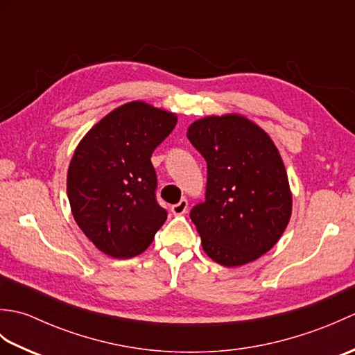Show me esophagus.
<instances>
[{
	"label": "esophagus",
	"mask_w": 355,
	"mask_h": 355,
	"mask_svg": "<svg viewBox=\"0 0 355 355\" xmlns=\"http://www.w3.org/2000/svg\"><path fill=\"white\" fill-rule=\"evenodd\" d=\"M171 212H172L173 215H177V216L184 215V214L187 212V200H186V198H182V200H180V201L177 202V205L171 206Z\"/></svg>",
	"instance_id": "1"
}]
</instances>
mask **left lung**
I'll use <instances>...</instances> for the list:
<instances>
[{"mask_svg":"<svg viewBox=\"0 0 355 355\" xmlns=\"http://www.w3.org/2000/svg\"><path fill=\"white\" fill-rule=\"evenodd\" d=\"M187 139L207 163L206 201L191 210L202 250L224 267L261 258L282 236L293 206L273 140L241 114L195 120Z\"/></svg>","mask_w":355,"mask_h":355,"instance_id":"8db88e82","label":"left lung"}]
</instances>
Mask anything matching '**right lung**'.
<instances>
[{
	"label": "right lung",
	"instance_id": "right-lung-1",
	"mask_svg": "<svg viewBox=\"0 0 355 355\" xmlns=\"http://www.w3.org/2000/svg\"><path fill=\"white\" fill-rule=\"evenodd\" d=\"M177 125V116L141 101L99 120L74 150L67 193L74 221L105 254L134 258L168 218L155 200L150 155Z\"/></svg>",
	"mask_w": 355,
	"mask_h": 355
}]
</instances>
